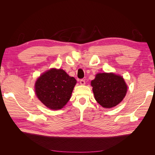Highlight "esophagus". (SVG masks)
Wrapping results in <instances>:
<instances>
[{
	"mask_svg": "<svg viewBox=\"0 0 155 155\" xmlns=\"http://www.w3.org/2000/svg\"><path fill=\"white\" fill-rule=\"evenodd\" d=\"M79 82H80V84L81 85H85V81L84 80V79H81L80 81H79Z\"/></svg>",
	"mask_w": 155,
	"mask_h": 155,
	"instance_id": "34e87169",
	"label": "esophagus"
}]
</instances>
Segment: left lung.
<instances>
[{"instance_id": "1", "label": "left lung", "mask_w": 155, "mask_h": 155, "mask_svg": "<svg viewBox=\"0 0 155 155\" xmlns=\"http://www.w3.org/2000/svg\"><path fill=\"white\" fill-rule=\"evenodd\" d=\"M91 86L95 100L107 109L120 104L127 91L123 78L113 73L97 74L91 81Z\"/></svg>"}]
</instances>
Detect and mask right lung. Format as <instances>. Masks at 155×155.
<instances>
[{"mask_svg":"<svg viewBox=\"0 0 155 155\" xmlns=\"http://www.w3.org/2000/svg\"><path fill=\"white\" fill-rule=\"evenodd\" d=\"M76 83V79L69 76L63 70L52 68L37 79L35 93L45 105L58 110L69 101Z\"/></svg>","mask_w":155,"mask_h":155,"instance_id":"right-lung-1","label":"right lung"}]
</instances>
